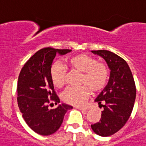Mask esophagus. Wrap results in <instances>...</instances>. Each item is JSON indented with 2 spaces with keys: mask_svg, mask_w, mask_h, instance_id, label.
I'll return each instance as SVG.
<instances>
[{
  "mask_svg": "<svg viewBox=\"0 0 146 146\" xmlns=\"http://www.w3.org/2000/svg\"><path fill=\"white\" fill-rule=\"evenodd\" d=\"M76 109H78V110H82V111H85V112H86V111H88V109L87 107H82V106H76Z\"/></svg>",
  "mask_w": 146,
  "mask_h": 146,
  "instance_id": "1",
  "label": "esophagus"
}]
</instances>
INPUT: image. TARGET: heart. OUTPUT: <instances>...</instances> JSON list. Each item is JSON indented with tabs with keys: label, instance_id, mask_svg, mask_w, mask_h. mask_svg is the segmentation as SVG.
Here are the masks:
<instances>
[{
	"label": "heart",
	"instance_id": "1",
	"mask_svg": "<svg viewBox=\"0 0 146 146\" xmlns=\"http://www.w3.org/2000/svg\"><path fill=\"white\" fill-rule=\"evenodd\" d=\"M67 67L73 72L82 73L80 84L82 87H69L63 92V101L73 106H82L91 95V91L96 94L101 92L107 83L109 69L104 62L87 54H78L70 57L67 61ZM67 67L54 63L50 69V77L53 85L61 88L67 82Z\"/></svg>",
	"mask_w": 146,
	"mask_h": 146
}]
</instances>
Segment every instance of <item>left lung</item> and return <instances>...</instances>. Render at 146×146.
Returning <instances> with one entry per match:
<instances>
[{"label": "left lung", "instance_id": "8db88e82", "mask_svg": "<svg viewBox=\"0 0 146 146\" xmlns=\"http://www.w3.org/2000/svg\"><path fill=\"white\" fill-rule=\"evenodd\" d=\"M101 56L110 69L108 84L94 101L103 107L99 122L91 125L96 134L109 137L126 124L136 99V85L128 64L122 58L107 50L92 51Z\"/></svg>", "mask_w": 146, "mask_h": 146}]
</instances>
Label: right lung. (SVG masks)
I'll return each instance as SVG.
<instances>
[{
	"label": "right lung",
	"instance_id": "right-lung-1",
	"mask_svg": "<svg viewBox=\"0 0 146 146\" xmlns=\"http://www.w3.org/2000/svg\"><path fill=\"white\" fill-rule=\"evenodd\" d=\"M70 49L46 47L37 51L25 64L19 76L17 102L26 124L32 131L42 136L56 132L61 127L64 116L73 106L62 104L55 109H48V104L60 103L50 77L53 59L67 54Z\"/></svg>",
	"mask_w": 146,
	"mask_h": 146
}]
</instances>
